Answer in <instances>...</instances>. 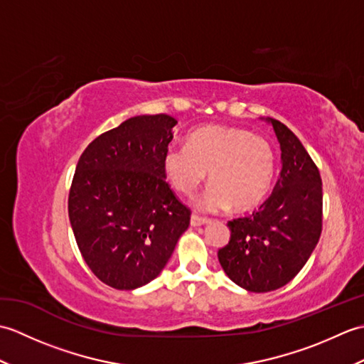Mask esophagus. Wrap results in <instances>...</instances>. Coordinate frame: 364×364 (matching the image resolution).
Segmentation results:
<instances>
[{
  "mask_svg": "<svg viewBox=\"0 0 364 364\" xmlns=\"http://www.w3.org/2000/svg\"><path fill=\"white\" fill-rule=\"evenodd\" d=\"M210 223V219H202L198 215H192L191 218V227H202V225H208Z\"/></svg>",
  "mask_w": 364,
  "mask_h": 364,
  "instance_id": "esophagus-1",
  "label": "esophagus"
}]
</instances>
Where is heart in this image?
<instances>
[{"mask_svg":"<svg viewBox=\"0 0 364 364\" xmlns=\"http://www.w3.org/2000/svg\"><path fill=\"white\" fill-rule=\"evenodd\" d=\"M162 167L172 188L194 196L206 180L211 186L197 208L218 213L231 205L245 213L258 208L274 183L275 156L264 137L225 125H206L188 136V145H170Z\"/></svg>","mask_w":364,"mask_h":364,"instance_id":"obj_1","label":"heart"}]
</instances>
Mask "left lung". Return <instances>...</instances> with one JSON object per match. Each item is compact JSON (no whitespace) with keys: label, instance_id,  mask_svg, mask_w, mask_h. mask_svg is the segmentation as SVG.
I'll return each instance as SVG.
<instances>
[{"label":"left lung","instance_id":"8db88e82","mask_svg":"<svg viewBox=\"0 0 364 364\" xmlns=\"http://www.w3.org/2000/svg\"><path fill=\"white\" fill-rule=\"evenodd\" d=\"M282 172L264 203L249 218L228 222L230 241L219 250L231 282L250 292L282 288L306 264L322 231V180L305 146L275 119Z\"/></svg>","mask_w":364,"mask_h":364}]
</instances>
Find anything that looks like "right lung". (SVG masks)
<instances>
[{
    "label": "right lung",
    "mask_w": 364,
    "mask_h": 364,
    "mask_svg": "<svg viewBox=\"0 0 364 364\" xmlns=\"http://www.w3.org/2000/svg\"><path fill=\"white\" fill-rule=\"evenodd\" d=\"M176 123L136 115L92 141L76 166L68 218L86 264L111 288L154 280L189 227L162 167Z\"/></svg>",
    "instance_id": "add662e5"
}]
</instances>
